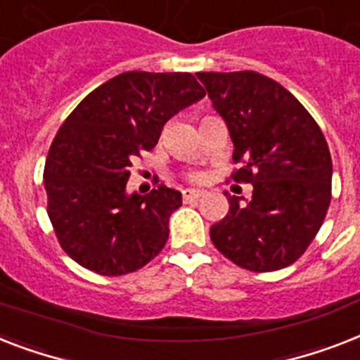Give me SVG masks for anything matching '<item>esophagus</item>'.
I'll list each match as a JSON object with an SVG mask.
<instances>
[{"instance_id": "esophagus-1", "label": "esophagus", "mask_w": 360, "mask_h": 360, "mask_svg": "<svg viewBox=\"0 0 360 360\" xmlns=\"http://www.w3.org/2000/svg\"><path fill=\"white\" fill-rule=\"evenodd\" d=\"M203 195H205V192L200 188L183 190V200L185 201H195V200H200V198H203Z\"/></svg>"}]
</instances>
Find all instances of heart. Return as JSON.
Here are the masks:
<instances>
[{
    "label": "heart",
    "instance_id": "obj_1",
    "mask_svg": "<svg viewBox=\"0 0 360 360\" xmlns=\"http://www.w3.org/2000/svg\"><path fill=\"white\" fill-rule=\"evenodd\" d=\"M192 179H194V181H200V179H201V175H200V174H194V175H192Z\"/></svg>",
    "mask_w": 360,
    "mask_h": 360
}]
</instances>
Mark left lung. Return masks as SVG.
Here are the masks:
<instances>
[{
  "instance_id": "8db88e82",
  "label": "left lung",
  "mask_w": 360,
  "mask_h": 360,
  "mask_svg": "<svg viewBox=\"0 0 360 360\" xmlns=\"http://www.w3.org/2000/svg\"><path fill=\"white\" fill-rule=\"evenodd\" d=\"M216 112L226 120L240 162L235 183H251L242 205L210 227V240L250 271H276L305 253L331 203L333 162L322 129L309 110L274 79L257 72H200Z\"/></svg>"
}]
</instances>
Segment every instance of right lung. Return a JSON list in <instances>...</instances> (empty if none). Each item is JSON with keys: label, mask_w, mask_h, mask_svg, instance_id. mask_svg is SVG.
Wrapping results in <instances>:
<instances>
[{"label": "right lung", "mask_w": 360, "mask_h": 360, "mask_svg": "<svg viewBox=\"0 0 360 360\" xmlns=\"http://www.w3.org/2000/svg\"><path fill=\"white\" fill-rule=\"evenodd\" d=\"M205 96L192 74L125 72L92 90L64 120L44 166L48 216L77 264L99 276L140 270L168 240L179 190L127 195L133 160L151 151L174 114Z\"/></svg>", "instance_id": "add662e5"}]
</instances>
